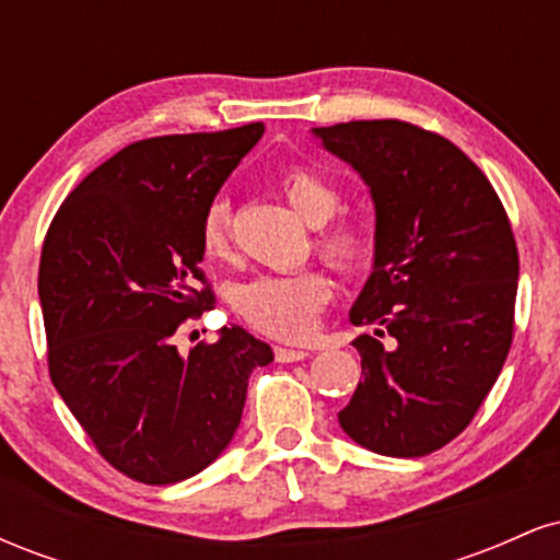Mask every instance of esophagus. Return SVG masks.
<instances>
[{
    "mask_svg": "<svg viewBox=\"0 0 560 560\" xmlns=\"http://www.w3.org/2000/svg\"><path fill=\"white\" fill-rule=\"evenodd\" d=\"M273 355H276V361H279V363H298V361H305L311 352L298 350V347H276Z\"/></svg>",
    "mask_w": 560,
    "mask_h": 560,
    "instance_id": "1",
    "label": "esophagus"
}]
</instances>
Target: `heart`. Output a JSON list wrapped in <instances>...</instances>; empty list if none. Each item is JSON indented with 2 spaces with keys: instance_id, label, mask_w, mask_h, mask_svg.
<instances>
[{
  "instance_id": "obj_1",
  "label": "heart",
  "mask_w": 560,
  "mask_h": 560,
  "mask_svg": "<svg viewBox=\"0 0 560 560\" xmlns=\"http://www.w3.org/2000/svg\"><path fill=\"white\" fill-rule=\"evenodd\" d=\"M281 195L292 210L311 226H324L339 210V191L307 168H292L281 176ZM202 253L210 260H229L234 255L231 208L226 199H215L205 210L199 226ZM318 249L331 266L350 271L369 258L371 231L361 221L331 223L318 234ZM234 307L255 329L279 339H302L313 331L320 307L331 300V281L320 271L262 273L234 289Z\"/></svg>"
}]
</instances>
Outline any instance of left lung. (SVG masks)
I'll return each mask as SVG.
<instances>
[{"mask_svg": "<svg viewBox=\"0 0 560 560\" xmlns=\"http://www.w3.org/2000/svg\"><path fill=\"white\" fill-rule=\"evenodd\" d=\"M313 137L363 178L376 213L374 266L350 307L374 337L352 342L363 382L339 427L371 453L421 458L464 432L511 350V223L485 173L440 133L350 120Z\"/></svg>", "mask_w": 560, "mask_h": 560, "instance_id": "8db88e82", "label": "left lung"}]
</instances>
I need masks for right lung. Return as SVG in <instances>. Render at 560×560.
Segmentation results:
<instances>
[{
  "mask_svg": "<svg viewBox=\"0 0 560 560\" xmlns=\"http://www.w3.org/2000/svg\"><path fill=\"white\" fill-rule=\"evenodd\" d=\"M266 126L133 141L57 210L38 300L49 376L107 464L144 485L208 468L242 421L247 382L273 350L242 326L178 352L173 334L213 307L205 210Z\"/></svg>",
  "mask_w": 560,
  "mask_h": 560,
  "instance_id": "add662e5",
  "label": "right lung"
}]
</instances>
